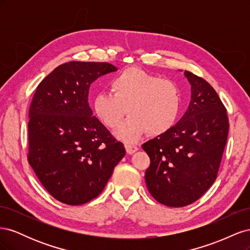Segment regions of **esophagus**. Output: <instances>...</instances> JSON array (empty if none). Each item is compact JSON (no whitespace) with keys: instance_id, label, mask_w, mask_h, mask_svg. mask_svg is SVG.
I'll return each instance as SVG.
<instances>
[{"instance_id":"34e87169","label":"esophagus","mask_w":250,"mask_h":250,"mask_svg":"<svg viewBox=\"0 0 250 250\" xmlns=\"http://www.w3.org/2000/svg\"><path fill=\"white\" fill-rule=\"evenodd\" d=\"M125 148H126L127 153H129V154L134 153L135 151H138V149H139L138 146L134 145V144H125Z\"/></svg>"}]
</instances>
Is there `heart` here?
Listing matches in <instances>:
<instances>
[{
    "mask_svg": "<svg viewBox=\"0 0 250 250\" xmlns=\"http://www.w3.org/2000/svg\"><path fill=\"white\" fill-rule=\"evenodd\" d=\"M111 93L95 95L93 109L96 117L110 129L117 128L125 117H130L120 126L117 137L133 143L148 131L158 137L176 125L183 107L179 86L138 67H129L110 81Z\"/></svg>",
    "mask_w": 250,
    "mask_h": 250,
    "instance_id": "heart-1",
    "label": "heart"
}]
</instances>
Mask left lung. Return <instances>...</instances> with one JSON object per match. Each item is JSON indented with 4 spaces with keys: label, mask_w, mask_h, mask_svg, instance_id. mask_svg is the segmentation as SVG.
I'll list each match as a JSON object with an SVG mask.
<instances>
[{
    "label": "left lung",
    "mask_w": 250,
    "mask_h": 250,
    "mask_svg": "<svg viewBox=\"0 0 250 250\" xmlns=\"http://www.w3.org/2000/svg\"><path fill=\"white\" fill-rule=\"evenodd\" d=\"M191 101L170 131L143 144L150 157L148 191L171 208L188 206L214 184L228 141L229 118L216 90L188 71Z\"/></svg>",
    "instance_id": "obj_1"
}]
</instances>
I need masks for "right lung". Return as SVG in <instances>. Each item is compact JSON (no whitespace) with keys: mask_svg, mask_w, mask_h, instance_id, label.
<instances>
[{"mask_svg":"<svg viewBox=\"0 0 250 250\" xmlns=\"http://www.w3.org/2000/svg\"><path fill=\"white\" fill-rule=\"evenodd\" d=\"M108 62L60 64L37 86L29 108L28 162L58 201L80 206L106 186L125 148L93 116L88 89Z\"/></svg>","mask_w":250,"mask_h":250,"instance_id":"1","label":"right lung"}]
</instances>
